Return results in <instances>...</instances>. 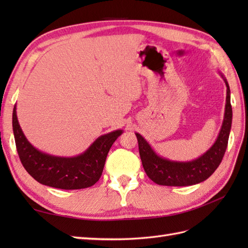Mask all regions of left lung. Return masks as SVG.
Returning a JSON list of instances; mask_svg holds the SVG:
<instances>
[{"instance_id":"left-lung-1","label":"left lung","mask_w":248,"mask_h":248,"mask_svg":"<svg viewBox=\"0 0 248 248\" xmlns=\"http://www.w3.org/2000/svg\"><path fill=\"white\" fill-rule=\"evenodd\" d=\"M219 76L227 87L226 105L222 128L217 139L210 148L192 161H172L159 155L140 133H135L144 170L152 181L159 186H188L202 182L212 175L223 160L227 149L229 133L232 123V108L230 103V88L222 72Z\"/></svg>"}]
</instances>
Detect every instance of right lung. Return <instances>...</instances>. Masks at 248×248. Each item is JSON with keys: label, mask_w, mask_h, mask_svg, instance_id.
Returning a JSON list of instances; mask_svg holds the SVG:
<instances>
[{"label": "right lung", "mask_w": 248, "mask_h": 248, "mask_svg": "<svg viewBox=\"0 0 248 248\" xmlns=\"http://www.w3.org/2000/svg\"><path fill=\"white\" fill-rule=\"evenodd\" d=\"M13 130L18 155L25 170L44 186L62 189H80L93 186L102 175L110 147L124 132L115 130L99 136L81 155L57 156L35 148L25 138L19 124L16 105L13 110Z\"/></svg>", "instance_id": "right-lung-1"}]
</instances>
